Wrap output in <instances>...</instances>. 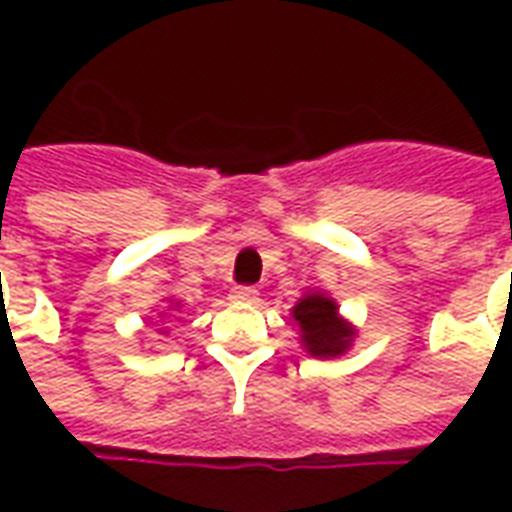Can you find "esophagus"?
Instances as JSON below:
<instances>
[{
  "label": "esophagus",
  "mask_w": 512,
  "mask_h": 512,
  "mask_svg": "<svg viewBox=\"0 0 512 512\" xmlns=\"http://www.w3.org/2000/svg\"><path fill=\"white\" fill-rule=\"evenodd\" d=\"M257 296H260V293H257L255 288H249V285H238V288L230 290V299L238 301V304H255Z\"/></svg>",
  "instance_id": "34e87169"
}]
</instances>
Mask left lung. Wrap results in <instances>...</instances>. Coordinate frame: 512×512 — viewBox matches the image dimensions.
<instances>
[{"instance_id":"8db88e82","label":"left lung","mask_w":512,"mask_h":512,"mask_svg":"<svg viewBox=\"0 0 512 512\" xmlns=\"http://www.w3.org/2000/svg\"><path fill=\"white\" fill-rule=\"evenodd\" d=\"M293 318L301 326V343L312 356H340L351 345V326L337 318V307L326 296H304L293 307Z\"/></svg>"}]
</instances>
